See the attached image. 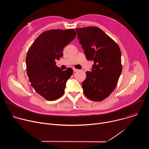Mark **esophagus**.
<instances>
[{
  "mask_svg": "<svg viewBox=\"0 0 149 149\" xmlns=\"http://www.w3.org/2000/svg\"><path fill=\"white\" fill-rule=\"evenodd\" d=\"M73 71H74V72H77V71H78V70H77V69H75V68H73Z\"/></svg>",
  "mask_w": 149,
  "mask_h": 149,
  "instance_id": "obj_1",
  "label": "esophagus"
}]
</instances>
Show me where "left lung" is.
<instances>
[{
  "mask_svg": "<svg viewBox=\"0 0 149 149\" xmlns=\"http://www.w3.org/2000/svg\"><path fill=\"white\" fill-rule=\"evenodd\" d=\"M78 38L88 61H93L82 84L88 98L101 101L114 91L122 71L121 51L116 42L95 26L77 28Z\"/></svg>",
  "mask_w": 149,
  "mask_h": 149,
  "instance_id": "obj_1",
  "label": "left lung"
}]
</instances>
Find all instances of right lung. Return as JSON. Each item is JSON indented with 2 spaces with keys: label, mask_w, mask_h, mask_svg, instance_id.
<instances>
[{
  "label": "right lung",
  "mask_w": 149,
  "mask_h": 149,
  "mask_svg": "<svg viewBox=\"0 0 149 149\" xmlns=\"http://www.w3.org/2000/svg\"><path fill=\"white\" fill-rule=\"evenodd\" d=\"M73 29H51L42 32L29 48L26 58V71L32 87L48 101H54L65 93L71 68L62 71L55 64L63 56L62 50L76 36Z\"/></svg>",
  "instance_id": "right-lung-1"
}]
</instances>
